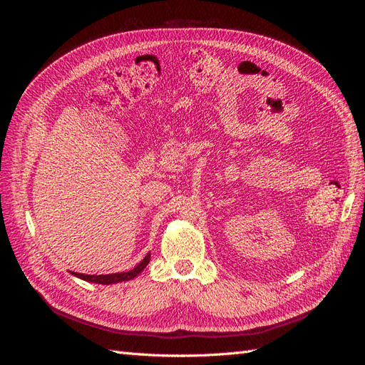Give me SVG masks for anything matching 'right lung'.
I'll use <instances>...</instances> for the list:
<instances>
[{"label": "right lung", "instance_id": "obj_1", "mask_svg": "<svg viewBox=\"0 0 365 365\" xmlns=\"http://www.w3.org/2000/svg\"><path fill=\"white\" fill-rule=\"evenodd\" d=\"M150 260V254L148 252L145 259H143L134 269L126 271V272H115V274H102V275H90V274H79V272H73L70 271L74 277L82 279L85 282H91V283H98V284H113L118 282H128L132 280L134 277L148 267V263Z\"/></svg>", "mask_w": 365, "mask_h": 365}]
</instances>
